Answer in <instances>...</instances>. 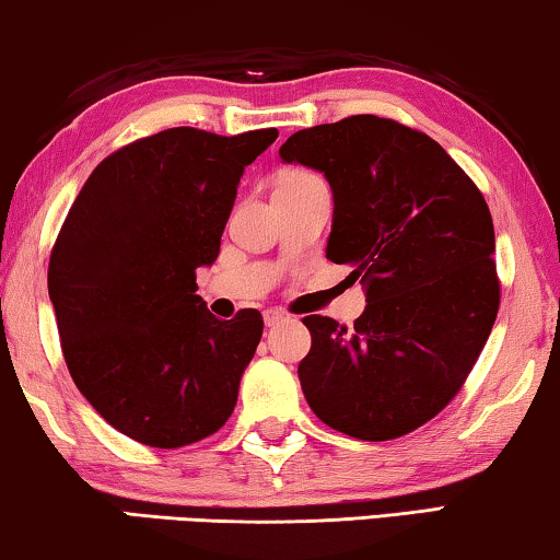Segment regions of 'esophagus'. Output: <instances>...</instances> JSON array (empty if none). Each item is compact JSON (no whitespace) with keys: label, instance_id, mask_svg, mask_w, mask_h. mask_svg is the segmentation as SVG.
Segmentation results:
<instances>
[{"label":"esophagus","instance_id":"obj_1","mask_svg":"<svg viewBox=\"0 0 560 560\" xmlns=\"http://www.w3.org/2000/svg\"><path fill=\"white\" fill-rule=\"evenodd\" d=\"M285 320V313H280V311H265V326L267 328H275V326H280V323Z\"/></svg>","mask_w":560,"mask_h":560}]
</instances>
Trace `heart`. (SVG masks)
<instances>
[{"mask_svg": "<svg viewBox=\"0 0 560 560\" xmlns=\"http://www.w3.org/2000/svg\"><path fill=\"white\" fill-rule=\"evenodd\" d=\"M318 179V176L311 174V172H303V168H290L280 176V184H303V182H313Z\"/></svg>", "mask_w": 560, "mask_h": 560, "instance_id": "1", "label": "heart"}]
</instances>
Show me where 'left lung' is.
<instances>
[{
    "mask_svg": "<svg viewBox=\"0 0 560 560\" xmlns=\"http://www.w3.org/2000/svg\"><path fill=\"white\" fill-rule=\"evenodd\" d=\"M280 159L334 191L326 257L366 288L353 328L307 315L298 376L315 417L386 442L440 415L488 343L500 307L495 230L475 182L427 133L351 116L303 128Z\"/></svg>",
    "mask_w": 560,
    "mask_h": 560,
    "instance_id": "1",
    "label": "left lung"
}]
</instances>
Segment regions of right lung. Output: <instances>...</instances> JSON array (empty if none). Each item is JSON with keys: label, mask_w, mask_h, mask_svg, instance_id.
Wrapping results in <instances>:
<instances>
[{"label": "right lung", "mask_w": 560, "mask_h": 560, "mask_svg": "<svg viewBox=\"0 0 560 560\" xmlns=\"http://www.w3.org/2000/svg\"><path fill=\"white\" fill-rule=\"evenodd\" d=\"M278 128H168L103 159L55 240L47 288L80 394L120 434L176 450L214 434L262 338L260 313L220 320L197 270L220 255L245 166Z\"/></svg>", "instance_id": "add662e5"}]
</instances>
